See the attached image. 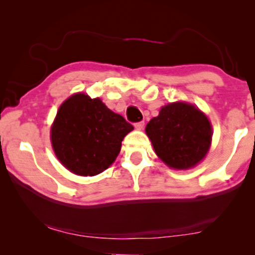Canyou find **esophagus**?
Instances as JSON below:
<instances>
[{
	"instance_id": "1",
	"label": "esophagus",
	"mask_w": 255,
	"mask_h": 255,
	"mask_svg": "<svg viewBox=\"0 0 255 255\" xmlns=\"http://www.w3.org/2000/svg\"><path fill=\"white\" fill-rule=\"evenodd\" d=\"M145 127V122L144 121H140V122H137V123L134 124V128H137V130H142Z\"/></svg>"
}]
</instances>
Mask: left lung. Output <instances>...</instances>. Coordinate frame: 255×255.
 Instances as JSON below:
<instances>
[{
	"instance_id": "obj_1",
	"label": "left lung",
	"mask_w": 255,
	"mask_h": 255,
	"mask_svg": "<svg viewBox=\"0 0 255 255\" xmlns=\"http://www.w3.org/2000/svg\"><path fill=\"white\" fill-rule=\"evenodd\" d=\"M146 133L163 162L187 169L200 162L211 142V125L207 116L187 103H170L146 125Z\"/></svg>"
}]
</instances>
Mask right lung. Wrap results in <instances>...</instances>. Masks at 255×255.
<instances>
[{
  "label": "right lung",
  "instance_id": "1",
  "mask_svg": "<svg viewBox=\"0 0 255 255\" xmlns=\"http://www.w3.org/2000/svg\"><path fill=\"white\" fill-rule=\"evenodd\" d=\"M133 127L100 99L75 94L66 100L51 128L52 146L72 173L93 176L117 158L122 140Z\"/></svg>",
  "mask_w": 255,
  "mask_h": 255
}]
</instances>
